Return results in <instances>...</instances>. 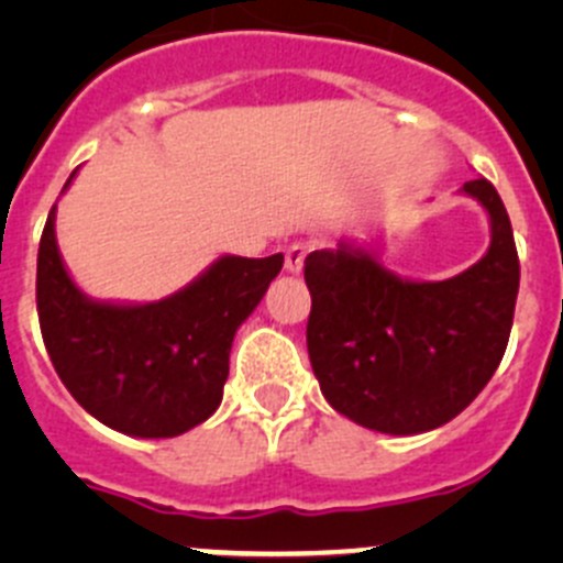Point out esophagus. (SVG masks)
<instances>
[{"label": "esophagus", "instance_id": "1", "mask_svg": "<svg viewBox=\"0 0 563 563\" xmlns=\"http://www.w3.org/2000/svg\"><path fill=\"white\" fill-rule=\"evenodd\" d=\"M305 255H308L305 245L288 247L286 250V272H291V275H299V272H302V264H305Z\"/></svg>", "mask_w": 563, "mask_h": 563}]
</instances>
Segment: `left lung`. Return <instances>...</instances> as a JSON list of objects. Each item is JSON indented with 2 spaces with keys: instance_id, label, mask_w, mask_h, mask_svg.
Segmentation results:
<instances>
[{
  "instance_id": "8db88e82",
  "label": "left lung",
  "mask_w": 563,
  "mask_h": 563,
  "mask_svg": "<svg viewBox=\"0 0 563 563\" xmlns=\"http://www.w3.org/2000/svg\"><path fill=\"white\" fill-rule=\"evenodd\" d=\"M460 192L485 207L490 247L450 280H408L354 242L305 258L310 365L329 406L362 428H441L485 389L507 351L520 286L512 223L482 176Z\"/></svg>"
}]
</instances>
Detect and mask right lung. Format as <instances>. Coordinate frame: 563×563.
Masks as SVG:
<instances>
[{
    "label": "right lung",
    "instance_id": "1",
    "mask_svg": "<svg viewBox=\"0 0 563 563\" xmlns=\"http://www.w3.org/2000/svg\"><path fill=\"white\" fill-rule=\"evenodd\" d=\"M54 220L56 207L40 236L37 316L45 351L78 406L139 439H174L212 417L236 329L283 269V253L220 255L161 302H98L67 275Z\"/></svg>",
    "mask_w": 563,
    "mask_h": 563
}]
</instances>
